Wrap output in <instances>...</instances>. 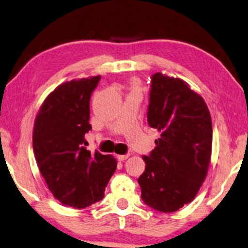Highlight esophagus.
I'll return each mask as SVG.
<instances>
[{"label":"esophagus","mask_w":248,"mask_h":248,"mask_svg":"<svg viewBox=\"0 0 248 248\" xmlns=\"http://www.w3.org/2000/svg\"><path fill=\"white\" fill-rule=\"evenodd\" d=\"M129 157V155H117V158L118 160H120V162H124V160H125Z\"/></svg>","instance_id":"esophagus-1"}]
</instances>
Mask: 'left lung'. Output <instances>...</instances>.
Listing matches in <instances>:
<instances>
[{
    "label": "left lung",
    "mask_w": 248,
    "mask_h": 248,
    "mask_svg": "<svg viewBox=\"0 0 248 248\" xmlns=\"http://www.w3.org/2000/svg\"><path fill=\"white\" fill-rule=\"evenodd\" d=\"M147 120L159 138L138 179L141 199L160 212L190 203L207 177L211 160L212 123L203 97L181 78L152 76Z\"/></svg>",
    "instance_id": "1"
}]
</instances>
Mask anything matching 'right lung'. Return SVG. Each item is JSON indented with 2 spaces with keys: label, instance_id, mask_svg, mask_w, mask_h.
I'll return each instance as SVG.
<instances>
[{
  "label": "right lung",
  "instance_id": "1",
  "mask_svg": "<svg viewBox=\"0 0 248 248\" xmlns=\"http://www.w3.org/2000/svg\"><path fill=\"white\" fill-rule=\"evenodd\" d=\"M100 75L58 85L41 104L34 120L32 147L37 165L54 197L83 209L102 200L116 172L117 159L85 147L90 97Z\"/></svg>",
  "mask_w": 248,
  "mask_h": 248
}]
</instances>
